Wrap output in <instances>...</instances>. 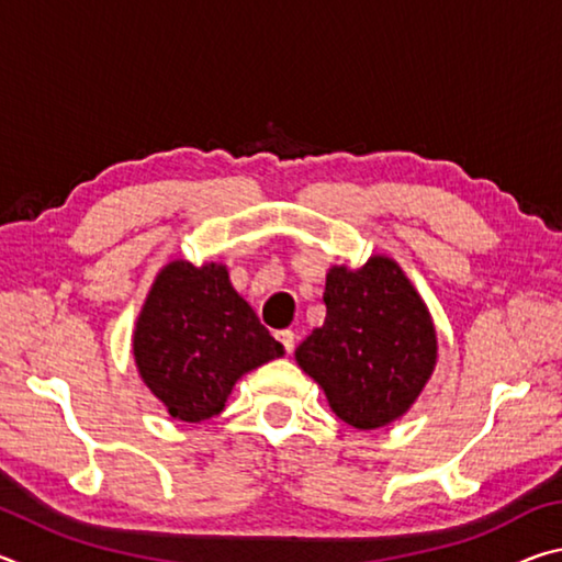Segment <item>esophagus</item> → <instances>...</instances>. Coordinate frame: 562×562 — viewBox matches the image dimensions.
<instances>
[{
    "instance_id": "1",
    "label": "esophagus",
    "mask_w": 562,
    "mask_h": 562,
    "mask_svg": "<svg viewBox=\"0 0 562 562\" xmlns=\"http://www.w3.org/2000/svg\"><path fill=\"white\" fill-rule=\"evenodd\" d=\"M278 341L284 347V351H288V355H292V349H294V331L292 329L278 331Z\"/></svg>"
}]
</instances>
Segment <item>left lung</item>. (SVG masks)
<instances>
[{"label":"left lung","mask_w":562,"mask_h":562,"mask_svg":"<svg viewBox=\"0 0 562 562\" xmlns=\"http://www.w3.org/2000/svg\"><path fill=\"white\" fill-rule=\"evenodd\" d=\"M325 325L294 351L300 369L325 392L329 408L359 431L402 418L429 384L439 339L431 312L389 255L361 268L331 265Z\"/></svg>","instance_id":"obj_1"}]
</instances>
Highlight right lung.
<instances>
[{
	"label": "right lung",
	"instance_id": "right-lung-1",
	"mask_svg": "<svg viewBox=\"0 0 562 562\" xmlns=\"http://www.w3.org/2000/svg\"><path fill=\"white\" fill-rule=\"evenodd\" d=\"M282 355L223 262L164 265L133 327L140 379L186 424L221 414L237 379Z\"/></svg>",
	"mask_w": 562,
	"mask_h": 562
}]
</instances>
